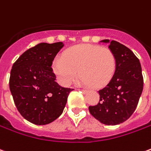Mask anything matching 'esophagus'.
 <instances>
[{"label": "esophagus", "mask_w": 151, "mask_h": 151, "mask_svg": "<svg viewBox=\"0 0 151 151\" xmlns=\"http://www.w3.org/2000/svg\"><path fill=\"white\" fill-rule=\"evenodd\" d=\"M79 90L82 91H83V92H84V93H85V92H86V91H87V90H86V89H79Z\"/></svg>", "instance_id": "1"}]
</instances>
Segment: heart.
I'll use <instances>...</instances> for the list:
<instances>
[{"instance_id": "b5f03b06", "label": "heart", "mask_w": 151, "mask_h": 151, "mask_svg": "<svg viewBox=\"0 0 151 151\" xmlns=\"http://www.w3.org/2000/svg\"><path fill=\"white\" fill-rule=\"evenodd\" d=\"M116 57L109 47L78 45L66 50L64 58H56L53 68L63 85L68 86L79 78L91 87L100 88L111 80L115 73Z\"/></svg>"}]
</instances>
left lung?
<instances>
[{
  "label": "left lung",
  "instance_id": "8db88e82",
  "mask_svg": "<svg viewBox=\"0 0 151 151\" xmlns=\"http://www.w3.org/2000/svg\"><path fill=\"white\" fill-rule=\"evenodd\" d=\"M102 42H109V40ZM109 48L115 55V73L99 91L100 101L89 106V111L101 123L113 126L125 122L134 113L144 81L140 61L129 48L116 41H111Z\"/></svg>",
  "mask_w": 151,
  "mask_h": 151
}]
</instances>
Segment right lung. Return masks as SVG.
I'll return each mask as SVG.
<instances>
[{"label":"right lung","instance_id":"obj_1","mask_svg":"<svg viewBox=\"0 0 151 151\" xmlns=\"http://www.w3.org/2000/svg\"><path fill=\"white\" fill-rule=\"evenodd\" d=\"M63 42L39 43L21 55L14 63L9 90L18 111L37 125L53 122L63 113L73 89L55 82L51 65Z\"/></svg>","mask_w":151,"mask_h":151}]
</instances>
